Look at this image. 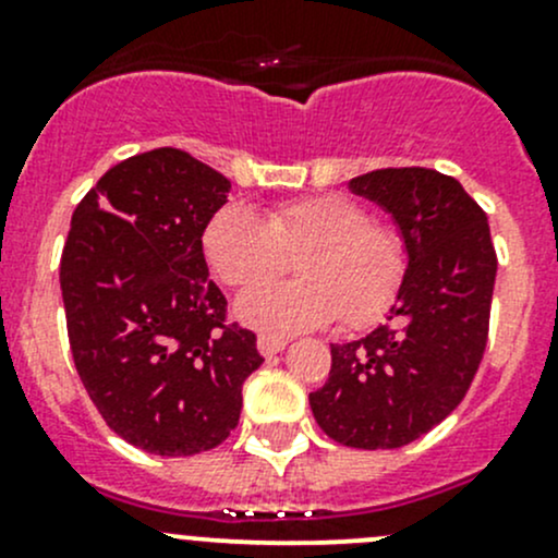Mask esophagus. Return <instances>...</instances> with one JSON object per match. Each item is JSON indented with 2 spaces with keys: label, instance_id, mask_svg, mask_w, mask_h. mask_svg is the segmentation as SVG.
<instances>
[{
  "label": "esophagus",
  "instance_id": "1",
  "mask_svg": "<svg viewBox=\"0 0 558 558\" xmlns=\"http://www.w3.org/2000/svg\"><path fill=\"white\" fill-rule=\"evenodd\" d=\"M286 344H289V342H286V339H275V337H259V339H256V348H259V353L264 357L283 353Z\"/></svg>",
  "mask_w": 558,
  "mask_h": 558
}]
</instances>
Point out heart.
Instances as JSON below:
<instances>
[{"mask_svg": "<svg viewBox=\"0 0 558 558\" xmlns=\"http://www.w3.org/2000/svg\"><path fill=\"white\" fill-rule=\"evenodd\" d=\"M203 248L214 272L234 289L284 271L299 255L300 280L263 284L234 302V313L256 331L286 337L342 318L348 328L377 324L396 302L407 275L401 232L372 221L344 195H315L256 214L227 203L210 216Z\"/></svg>", "mask_w": 558, "mask_h": 558, "instance_id": "obj_1", "label": "heart"}]
</instances>
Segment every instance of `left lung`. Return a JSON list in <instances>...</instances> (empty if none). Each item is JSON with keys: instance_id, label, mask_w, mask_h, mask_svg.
Returning a JSON list of instances; mask_svg holds the SVG:
<instances>
[{"instance_id": "8db88e82", "label": "left lung", "mask_w": 558, "mask_h": 558, "mask_svg": "<svg viewBox=\"0 0 558 558\" xmlns=\"http://www.w3.org/2000/svg\"><path fill=\"white\" fill-rule=\"evenodd\" d=\"M348 186L392 216L407 275L387 326L331 344V372L310 407L344 447L398 449L447 420L476 377L497 256L486 214L451 175L383 168Z\"/></svg>"}]
</instances>
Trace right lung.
Returning a JSON list of instances; mask_svg holds the SVG:
<instances>
[{
  "label": "right lung",
  "instance_id": "add662e5",
  "mask_svg": "<svg viewBox=\"0 0 558 558\" xmlns=\"http://www.w3.org/2000/svg\"><path fill=\"white\" fill-rule=\"evenodd\" d=\"M230 186L160 146L109 168L72 216L61 291L74 366L111 430L149 454L219 447L264 361L256 333L225 320L203 254Z\"/></svg>",
  "mask_w": 558,
  "mask_h": 558
}]
</instances>
